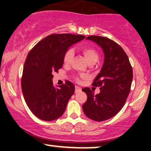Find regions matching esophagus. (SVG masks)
I'll return each instance as SVG.
<instances>
[{
  "mask_svg": "<svg viewBox=\"0 0 151 151\" xmlns=\"http://www.w3.org/2000/svg\"><path fill=\"white\" fill-rule=\"evenodd\" d=\"M81 91V87H79V86H75V93L79 92V91Z\"/></svg>",
  "mask_w": 151,
  "mask_h": 151,
  "instance_id": "1",
  "label": "esophagus"
}]
</instances>
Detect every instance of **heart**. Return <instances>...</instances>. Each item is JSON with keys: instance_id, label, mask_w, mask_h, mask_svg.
<instances>
[{"instance_id": "heart-1", "label": "heart", "mask_w": 151, "mask_h": 151, "mask_svg": "<svg viewBox=\"0 0 151 151\" xmlns=\"http://www.w3.org/2000/svg\"><path fill=\"white\" fill-rule=\"evenodd\" d=\"M81 52H82L83 55L85 57L86 60H87V62L90 63L91 62H96L99 58V55L98 52H96V50L94 48L91 47L90 46H83L81 47ZM74 50L72 48H69L67 51L65 52V55H64L63 58V61L65 64H69L72 61V58L74 57ZM78 82L80 81V79L79 78H77L76 79Z\"/></svg>"}]
</instances>
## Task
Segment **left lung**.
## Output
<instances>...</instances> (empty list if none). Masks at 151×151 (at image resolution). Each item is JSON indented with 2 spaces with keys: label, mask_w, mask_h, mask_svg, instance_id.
Segmentation results:
<instances>
[{
  "label": "left lung",
  "mask_w": 151,
  "mask_h": 151,
  "mask_svg": "<svg viewBox=\"0 0 151 151\" xmlns=\"http://www.w3.org/2000/svg\"><path fill=\"white\" fill-rule=\"evenodd\" d=\"M101 47L104 53L102 68L92 85L99 86L100 93L95 95L89 87L82 89L87 100L82 106L89 119L103 121L120 111L127 99L133 79V70L123 48L107 37L91 35L86 37Z\"/></svg>",
  "instance_id": "left-lung-1"
}]
</instances>
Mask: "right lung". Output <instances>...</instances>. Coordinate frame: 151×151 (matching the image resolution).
Instances as JSON below:
<instances>
[{"label":"right lung","instance_id":"obj_1","mask_svg":"<svg viewBox=\"0 0 151 151\" xmlns=\"http://www.w3.org/2000/svg\"><path fill=\"white\" fill-rule=\"evenodd\" d=\"M84 38L81 35L52 34L40 41L27 55L21 87L27 106L38 119L53 121L65 112L75 87L67 81L55 88L52 74L62 68L64 55L69 47Z\"/></svg>","mask_w":151,"mask_h":151}]
</instances>
